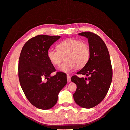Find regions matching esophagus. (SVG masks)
<instances>
[{
	"mask_svg": "<svg viewBox=\"0 0 130 130\" xmlns=\"http://www.w3.org/2000/svg\"><path fill=\"white\" fill-rule=\"evenodd\" d=\"M67 81L68 82H70V76L67 75Z\"/></svg>",
	"mask_w": 130,
	"mask_h": 130,
	"instance_id": "1",
	"label": "esophagus"
}]
</instances>
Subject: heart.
<instances>
[{
    "instance_id": "b5f03b06",
    "label": "heart",
    "mask_w": 130,
    "mask_h": 130,
    "mask_svg": "<svg viewBox=\"0 0 130 130\" xmlns=\"http://www.w3.org/2000/svg\"><path fill=\"white\" fill-rule=\"evenodd\" d=\"M57 47L58 50L49 49L47 55L50 62L55 66L60 64L66 58V62L58 67L62 72L69 74L76 68L81 69L89 61V46L80 40L68 38L59 43Z\"/></svg>"
}]
</instances>
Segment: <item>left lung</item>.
I'll return each mask as SVG.
<instances>
[{
    "label": "left lung",
    "mask_w": 130,
    "mask_h": 130,
    "mask_svg": "<svg viewBox=\"0 0 130 130\" xmlns=\"http://www.w3.org/2000/svg\"><path fill=\"white\" fill-rule=\"evenodd\" d=\"M78 35L88 39L90 57L87 64L77 74L89 77H72L71 81L77 86L73 97L80 107L90 108L100 103L107 94L112 81V68L107 46L98 35L90 32Z\"/></svg>",
    "instance_id": "8db88e82"
}]
</instances>
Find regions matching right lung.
<instances>
[{
  "mask_svg": "<svg viewBox=\"0 0 130 130\" xmlns=\"http://www.w3.org/2000/svg\"><path fill=\"white\" fill-rule=\"evenodd\" d=\"M60 38L37 35L26 42L21 50L18 61L19 82L27 99L39 109L54 107L59 93L67 84L65 73L57 72L50 75L55 68L47 55L51 45Z\"/></svg>",
  "mask_w": 130,
  "mask_h": 130,
  "instance_id": "add662e5",
  "label": "right lung"
}]
</instances>
